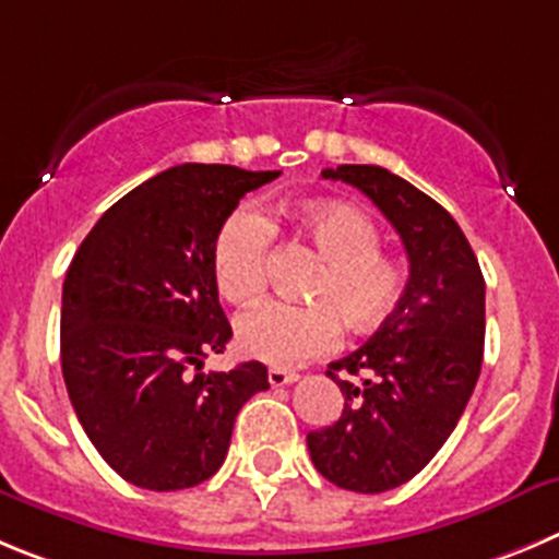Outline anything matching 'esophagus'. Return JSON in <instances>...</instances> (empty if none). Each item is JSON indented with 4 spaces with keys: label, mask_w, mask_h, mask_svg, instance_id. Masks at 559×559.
I'll return each instance as SVG.
<instances>
[{
    "label": "esophagus",
    "mask_w": 559,
    "mask_h": 559,
    "mask_svg": "<svg viewBox=\"0 0 559 559\" xmlns=\"http://www.w3.org/2000/svg\"><path fill=\"white\" fill-rule=\"evenodd\" d=\"M267 380L273 389H278V385H289L297 380V372H292V369H281V367H270L267 369Z\"/></svg>",
    "instance_id": "obj_1"
}]
</instances>
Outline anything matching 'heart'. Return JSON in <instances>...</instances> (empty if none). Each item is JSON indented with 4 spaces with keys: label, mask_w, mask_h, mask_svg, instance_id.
Segmentation results:
<instances>
[{
    "label": "heart",
    "mask_w": 559,
    "mask_h": 559,
    "mask_svg": "<svg viewBox=\"0 0 559 559\" xmlns=\"http://www.w3.org/2000/svg\"><path fill=\"white\" fill-rule=\"evenodd\" d=\"M309 242L322 267L309 281L311 304L267 300L237 320L245 356L273 367H295L333 350L344 328L356 336L378 331L397 314L408 286L403 262L383 253L378 223L350 203L317 201L275 212V223ZM273 223L239 206L223 221L212 245V278L228 304H250L264 292Z\"/></svg>",
    "instance_id": "heart-1"
}]
</instances>
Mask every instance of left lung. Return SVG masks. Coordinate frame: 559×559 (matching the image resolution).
Masks as SVG:
<instances>
[{"label":"left lung","instance_id":"left-lung-1","mask_svg":"<svg viewBox=\"0 0 559 559\" xmlns=\"http://www.w3.org/2000/svg\"><path fill=\"white\" fill-rule=\"evenodd\" d=\"M322 179L361 190L397 228L411 264L397 314L328 367L342 416L306 438L322 477L383 493L416 477L466 411L483 367L485 281L461 226L411 181L378 165H338Z\"/></svg>","mask_w":559,"mask_h":559}]
</instances>
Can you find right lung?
Wrapping results in <instances>:
<instances>
[{
	"label": "right lung",
	"instance_id": "add662e5",
	"mask_svg": "<svg viewBox=\"0 0 559 559\" xmlns=\"http://www.w3.org/2000/svg\"><path fill=\"white\" fill-rule=\"evenodd\" d=\"M278 176L192 162L165 170L109 206L68 267V397L98 455L138 488L181 491L212 477L239 408L270 389L259 361L201 367L231 338L212 245L239 198Z\"/></svg>",
	"mask_w": 559,
	"mask_h": 559
}]
</instances>
